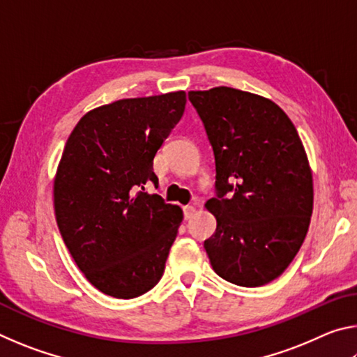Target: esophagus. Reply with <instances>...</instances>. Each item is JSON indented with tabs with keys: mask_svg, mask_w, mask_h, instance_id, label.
<instances>
[{
	"mask_svg": "<svg viewBox=\"0 0 357 357\" xmlns=\"http://www.w3.org/2000/svg\"><path fill=\"white\" fill-rule=\"evenodd\" d=\"M195 213H197V209L193 208V206H185V208H184V219H185V220L192 219V217L195 215Z\"/></svg>",
	"mask_w": 357,
	"mask_h": 357,
	"instance_id": "34e87169",
	"label": "esophagus"
}]
</instances>
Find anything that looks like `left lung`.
Here are the masks:
<instances>
[{"label":"left lung","instance_id":"obj_1","mask_svg":"<svg viewBox=\"0 0 357 357\" xmlns=\"http://www.w3.org/2000/svg\"><path fill=\"white\" fill-rule=\"evenodd\" d=\"M215 157L217 220L204 249L217 275L261 287L283 274L304 243L313 178L291 119L263 96L217 86L189 91ZM228 191L231 199H225Z\"/></svg>","mask_w":357,"mask_h":357}]
</instances>
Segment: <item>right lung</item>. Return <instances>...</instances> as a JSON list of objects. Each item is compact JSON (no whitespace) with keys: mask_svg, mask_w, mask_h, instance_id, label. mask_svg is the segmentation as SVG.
Returning <instances> with one entry per match:
<instances>
[{"mask_svg":"<svg viewBox=\"0 0 357 357\" xmlns=\"http://www.w3.org/2000/svg\"><path fill=\"white\" fill-rule=\"evenodd\" d=\"M185 91L119 99L83 114L53 181V206L66 247L88 282L132 299L157 285L183 209L144 185L153 162L185 108Z\"/></svg>","mask_w":357,"mask_h":357,"instance_id":"1","label":"right lung"}]
</instances>
